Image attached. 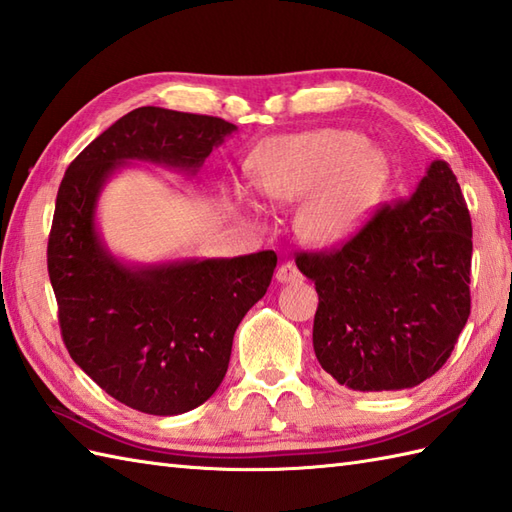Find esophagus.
<instances>
[{
    "instance_id": "esophagus-1",
    "label": "esophagus",
    "mask_w": 512,
    "mask_h": 512,
    "mask_svg": "<svg viewBox=\"0 0 512 512\" xmlns=\"http://www.w3.org/2000/svg\"><path fill=\"white\" fill-rule=\"evenodd\" d=\"M275 277H277L279 284H290V281H297L301 277V273H299L297 266L292 264V262H284V264L277 268Z\"/></svg>"
}]
</instances>
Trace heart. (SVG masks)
I'll use <instances>...</instances> for the list:
<instances>
[{
	"instance_id": "obj_1",
	"label": "heart",
	"mask_w": 512,
	"mask_h": 512,
	"mask_svg": "<svg viewBox=\"0 0 512 512\" xmlns=\"http://www.w3.org/2000/svg\"><path fill=\"white\" fill-rule=\"evenodd\" d=\"M250 173L264 198L301 200V237L314 246H336L372 217L387 182V158L361 134L323 127L270 138L250 162Z\"/></svg>"
}]
</instances>
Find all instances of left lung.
I'll use <instances>...</instances> for the list:
<instances>
[{"instance_id":"obj_1","label":"left lung","mask_w":512,"mask_h":512,"mask_svg":"<svg viewBox=\"0 0 512 512\" xmlns=\"http://www.w3.org/2000/svg\"><path fill=\"white\" fill-rule=\"evenodd\" d=\"M471 237L458 178L433 160L407 200L378 209L341 248L297 253L319 292L312 343L325 372L354 391L436 374L471 314Z\"/></svg>"}]
</instances>
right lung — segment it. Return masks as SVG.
Here are the masks:
<instances>
[{
	"mask_svg": "<svg viewBox=\"0 0 512 512\" xmlns=\"http://www.w3.org/2000/svg\"><path fill=\"white\" fill-rule=\"evenodd\" d=\"M235 129L224 118L138 107L70 162L57 193L48 273L63 343L96 385L151 416H178L215 394L237 325L266 295L277 255L125 264L96 228V202L129 160L195 176Z\"/></svg>",
	"mask_w": 512,
	"mask_h": 512,
	"instance_id": "1",
	"label": "right lung"
}]
</instances>
